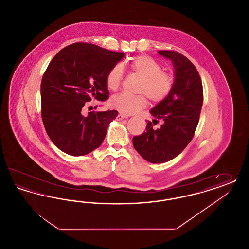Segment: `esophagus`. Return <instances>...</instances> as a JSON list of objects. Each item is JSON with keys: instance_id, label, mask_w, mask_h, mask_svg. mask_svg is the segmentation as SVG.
Here are the masks:
<instances>
[{"instance_id": "obj_1", "label": "esophagus", "mask_w": 249, "mask_h": 249, "mask_svg": "<svg viewBox=\"0 0 249 249\" xmlns=\"http://www.w3.org/2000/svg\"><path fill=\"white\" fill-rule=\"evenodd\" d=\"M127 118H128V116H126V115H124V114H121V113H120V114L118 115L117 119H118V120H122V119H127Z\"/></svg>"}]
</instances>
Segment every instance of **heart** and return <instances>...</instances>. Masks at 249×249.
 Here are the masks:
<instances>
[{"label":"heart","mask_w":249,"mask_h":249,"mask_svg":"<svg viewBox=\"0 0 249 249\" xmlns=\"http://www.w3.org/2000/svg\"><path fill=\"white\" fill-rule=\"evenodd\" d=\"M130 72L142 78L139 84L138 92L143 94L131 95L119 93L114 96L110 105L114 109L125 115L134 114L147 106V98L160 103L171 94L175 86V76L168 71H163L162 65L149 56H138L129 64ZM124 79V69L121 64L112 66L106 75L107 88L113 91L119 89Z\"/></svg>","instance_id":"b5f03b06"}]
</instances>
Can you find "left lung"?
<instances>
[{
    "mask_svg": "<svg viewBox=\"0 0 249 249\" xmlns=\"http://www.w3.org/2000/svg\"><path fill=\"white\" fill-rule=\"evenodd\" d=\"M159 54L173 61L175 86L171 94L151 109L153 121L148 120L142 134L132 138L136 151L151 163L173 160L190 143L203 101L201 76L190 59L174 50H160ZM159 120L164 123L155 129Z\"/></svg>",
    "mask_w": 249,
    "mask_h": 249,
    "instance_id": "1",
    "label": "left lung"
}]
</instances>
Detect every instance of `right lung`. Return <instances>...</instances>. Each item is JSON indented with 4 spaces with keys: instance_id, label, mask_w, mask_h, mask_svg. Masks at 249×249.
Listing matches in <instances>:
<instances>
[{
    "instance_id": "1",
    "label": "right lung",
    "mask_w": 249,
    "mask_h": 249,
    "mask_svg": "<svg viewBox=\"0 0 249 249\" xmlns=\"http://www.w3.org/2000/svg\"><path fill=\"white\" fill-rule=\"evenodd\" d=\"M124 56L93 44L74 43L49 62L41 82V116L49 138L64 153L84 156L102 144L119 113L92 111L84 116V107L93 99H108L107 72Z\"/></svg>"
}]
</instances>
